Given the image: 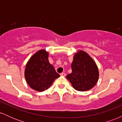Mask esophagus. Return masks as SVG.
Instances as JSON below:
<instances>
[{
    "instance_id": "esophagus-1",
    "label": "esophagus",
    "mask_w": 122,
    "mask_h": 122,
    "mask_svg": "<svg viewBox=\"0 0 122 122\" xmlns=\"http://www.w3.org/2000/svg\"><path fill=\"white\" fill-rule=\"evenodd\" d=\"M60 75H61V76H65L66 74L65 73H61L60 74Z\"/></svg>"
}]
</instances>
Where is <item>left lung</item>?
Returning <instances> with one entry per match:
<instances>
[{"mask_svg":"<svg viewBox=\"0 0 122 122\" xmlns=\"http://www.w3.org/2000/svg\"><path fill=\"white\" fill-rule=\"evenodd\" d=\"M71 68L72 72L66 78L76 90L86 91L97 83L99 76L97 66L85 51L79 50L76 53Z\"/></svg>","mask_w":122,"mask_h":122,"instance_id":"left-lung-1","label":"left lung"}]
</instances>
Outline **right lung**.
I'll return each mask as SVG.
<instances>
[{
	"mask_svg": "<svg viewBox=\"0 0 122 122\" xmlns=\"http://www.w3.org/2000/svg\"><path fill=\"white\" fill-rule=\"evenodd\" d=\"M49 53L44 49L33 54L26 64L25 77L27 84L35 91H44L60 75L48 60Z\"/></svg>",
	"mask_w": 122,
	"mask_h": 122,
	"instance_id": "right-lung-1",
	"label": "right lung"
}]
</instances>
